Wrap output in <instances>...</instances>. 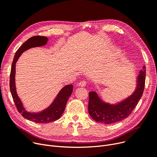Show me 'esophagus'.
I'll use <instances>...</instances> for the list:
<instances>
[{
  "label": "esophagus",
  "mask_w": 157,
  "mask_h": 157,
  "mask_svg": "<svg viewBox=\"0 0 157 157\" xmlns=\"http://www.w3.org/2000/svg\"><path fill=\"white\" fill-rule=\"evenodd\" d=\"M86 84H87V82L86 80H82L78 84V86L80 87H84L86 86Z\"/></svg>",
  "instance_id": "34e87169"
}]
</instances>
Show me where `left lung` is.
I'll use <instances>...</instances> for the list:
<instances>
[{"mask_svg":"<svg viewBox=\"0 0 157 157\" xmlns=\"http://www.w3.org/2000/svg\"><path fill=\"white\" fill-rule=\"evenodd\" d=\"M146 78V68L143 67L137 77L135 91L128 98L117 104H110L101 100L96 92L89 94L88 111L93 120L98 123L111 124L128 117L143 96Z\"/></svg>","mask_w":157,"mask_h":157,"instance_id":"left-lung-1","label":"left lung"}]
</instances>
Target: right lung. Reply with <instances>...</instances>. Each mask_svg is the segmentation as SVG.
Here are the masks:
<instances>
[{
	"mask_svg": "<svg viewBox=\"0 0 157 157\" xmlns=\"http://www.w3.org/2000/svg\"><path fill=\"white\" fill-rule=\"evenodd\" d=\"M48 38L45 36H36L27 40L18 49L14 55L12 63L10 87L11 95L17 109L21 116L29 121L38 123H48L55 121L61 117L65 109L66 103L69 97L73 92V85H66L59 91L56 98L52 103L51 105L40 113H29L27 112L23 106L20 98L18 97L15 86V69L16 63L19 57L23 52L29 48L41 47L45 45L47 43Z\"/></svg>",
	"mask_w": 157,
	"mask_h": 157,
	"instance_id": "1",
	"label": "right lung"
}]
</instances>
